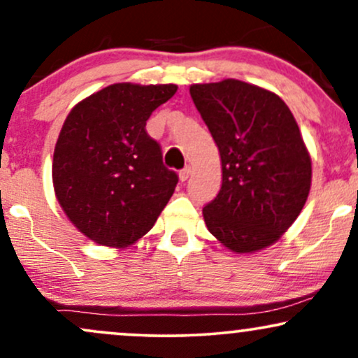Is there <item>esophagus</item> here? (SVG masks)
<instances>
[{
	"mask_svg": "<svg viewBox=\"0 0 358 358\" xmlns=\"http://www.w3.org/2000/svg\"><path fill=\"white\" fill-rule=\"evenodd\" d=\"M190 173H192V168L190 166H185L183 170L180 171V180H182V182H187L188 176H190Z\"/></svg>",
	"mask_w": 358,
	"mask_h": 358,
	"instance_id": "1",
	"label": "esophagus"
}]
</instances>
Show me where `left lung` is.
I'll use <instances>...</instances> for the list:
<instances>
[{"mask_svg": "<svg viewBox=\"0 0 358 358\" xmlns=\"http://www.w3.org/2000/svg\"><path fill=\"white\" fill-rule=\"evenodd\" d=\"M193 104L220 153L222 187L203 207L208 232L234 252L276 242L305 207L311 158L285 101L225 79L193 84Z\"/></svg>", "mask_w": 358, "mask_h": 358, "instance_id": "obj_1", "label": "left lung"}]
</instances>
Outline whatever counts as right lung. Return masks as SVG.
<instances>
[{
    "instance_id": "right-lung-1",
    "label": "right lung",
    "mask_w": 358,
    "mask_h": 358,
    "mask_svg": "<svg viewBox=\"0 0 358 358\" xmlns=\"http://www.w3.org/2000/svg\"><path fill=\"white\" fill-rule=\"evenodd\" d=\"M175 92V84L122 82L69 113L53 151V188L65 215L90 241L134 244L173 195L178 175L163 165L146 121Z\"/></svg>"
}]
</instances>
